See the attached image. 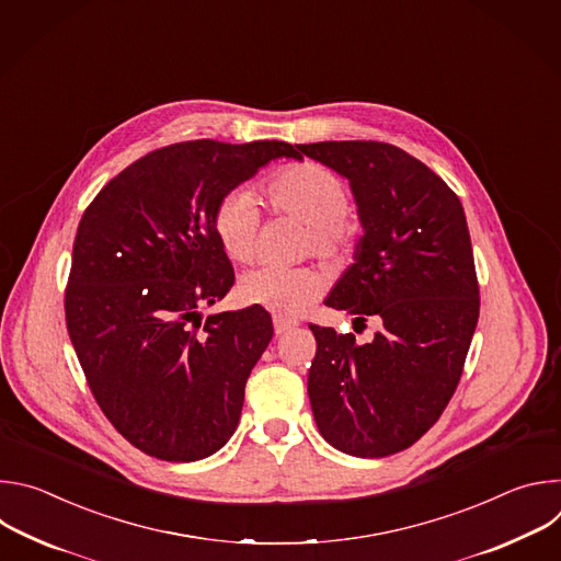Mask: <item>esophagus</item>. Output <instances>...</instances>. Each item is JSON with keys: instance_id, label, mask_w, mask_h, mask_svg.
I'll return each mask as SVG.
<instances>
[{"instance_id": "obj_1", "label": "esophagus", "mask_w": 561, "mask_h": 561, "mask_svg": "<svg viewBox=\"0 0 561 561\" xmlns=\"http://www.w3.org/2000/svg\"><path fill=\"white\" fill-rule=\"evenodd\" d=\"M273 327H275V333H277V335H284V333L293 331V329L297 327V322H295V319H288V317H279V314H275V317H273Z\"/></svg>"}]
</instances>
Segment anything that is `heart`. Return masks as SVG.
Instances as JSON below:
<instances>
[{
  "instance_id": "heart-1",
  "label": "heart",
  "mask_w": 561,
  "mask_h": 561,
  "mask_svg": "<svg viewBox=\"0 0 561 561\" xmlns=\"http://www.w3.org/2000/svg\"><path fill=\"white\" fill-rule=\"evenodd\" d=\"M266 197L273 210L308 226L306 247L317 255L342 262L355 251L357 228L346 217L348 186L331 169L314 162L286 167L266 182ZM260 226V202L247 186L226 193L213 210L217 242L226 257L237 264H249L257 257ZM324 286V273L312 266H264L242 277L239 293L249 304L279 317H295L322 295Z\"/></svg>"
}]
</instances>
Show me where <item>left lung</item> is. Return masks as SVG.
Masks as SVG:
<instances>
[{"label":"left lung","mask_w":561,"mask_h":561,"mask_svg":"<svg viewBox=\"0 0 561 561\" xmlns=\"http://www.w3.org/2000/svg\"><path fill=\"white\" fill-rule=\"evenodd\" d=\"M351 182L364 228L327 306L377 317L368 344L310 324V409L322 437L355 457L413 446L459 383L479 286L459 197L420 159L383 141L297 144Z\"/></svg>","instance_id":"8db88e82"}]
</instances>
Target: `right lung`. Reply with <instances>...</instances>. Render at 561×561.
<instances>
[{
    "label": "right lung",
    "mask_w": 561,
    "mask_h": 561,
    "mask_svg": "<svg viewBox=\"0 0 561 561\" xmlns=\"http://www.w3.org/2000/svg\"><path fill=\"white\" fill-rule=\"evenodd\" d=\"M277 157L299 159L275 139L157 148L113 178L77 226L66 329L102 413L150 457L197 461L237 428L273 322L262 306L202 319L234 282L213 210Z\"/></svg>",
    "instance_id": "obj_1"
}]
</instances>
